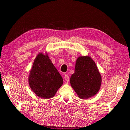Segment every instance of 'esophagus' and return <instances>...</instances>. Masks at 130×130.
<instances>
[{
	"mask_svg": "<svg viewBox=\"0 0 130 130\" xmlns=\"http://www.w3.org/2000/svg\"><path fill=\"white\" fill-rule=\"evenodd\" d=\"M64 79H65V80L67 82H69V77L68 75H65Z\"/></svg>",
	"mask_w": 130,
	"mask_h": 130,
	"instance_id": "obj_1",
	"label": "esophagus"
}]
</instances>
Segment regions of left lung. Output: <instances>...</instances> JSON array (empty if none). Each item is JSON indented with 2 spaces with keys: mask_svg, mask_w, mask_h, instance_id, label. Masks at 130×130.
<instances>
[{
  "mask_svg": "<svg viewBox=\"0 0 130 130\" xmlns=\"http://www.w3.org/2000/svg\"><path fill=\"white\" fill-rule=\"evenodd\" d=\"M70 83L81 99H88L98 93L101 86L102 76L91 57L81 55L77 58Z\"/></svg>",
  "mask_w": 130,
  "mask_h": 130,
  "instance_id": "1",
  "label": "left lung"
}]
</instances>
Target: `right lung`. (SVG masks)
<instances>
[{"label": "right lung", "mask_w": 130, "mask_h": 130, "mask_svg": "<svg viewBox=\"0 0 130 130\" xmlns=\"http://www.w3.org/2000/svg\"><path fill=\"white\" fill-rule=\"evenodd\" d=\"M32 91L39 97H54L63 84V79L49 58L47 53H39L33 63L28 77Z\"/></svg>", "instance_id": "add662e5"}]
</instances>
